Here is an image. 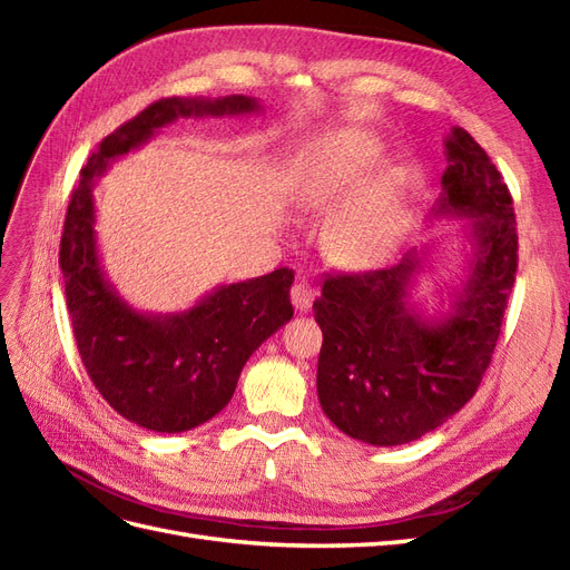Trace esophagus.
Segmentation results:
<instances>
[{
  "mask_svg": "<svg viewBox=\"0 0 570 570\" xmlns=\"http://www.w3.org/2000/svg\"><path fill=\"white\" fill-rule=\"evenodd\" d=\"M314 302V287L306 278H299L295 285H292V304H295L297 312H308Z\"/></svg>",
  "mask_w": 570,
  "mask_h": 570,
  "instance_id": "34e87169",
  "label": "esophagus"
}]
</instances>
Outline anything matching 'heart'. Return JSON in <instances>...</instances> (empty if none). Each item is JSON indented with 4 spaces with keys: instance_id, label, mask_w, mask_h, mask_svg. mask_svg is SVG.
Here are the masks:
<instances>
[{
    "instance_id": "obj_1",
    "label": "heart",
    "mask_w": 570,
    "mask_h": 570,
    "mask_svg": "<svg viewBox=\"0 0 570 570\" xmlns=\"http://www.w3.org/2000/svg\"><path fill=\"white\" fill-rule=\"evenodd\" d=\"M381 159V145L366 135L342 132L308 149L297 168L295 189L314 209H335L327 254L342 266L381 262L404 230V204L394 180L360 183Z\"/></svg>"
}]
</instances>
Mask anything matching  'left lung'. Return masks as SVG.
I'll return each instance as SVG.
<instances>
[{
  "label": "left lung",
  "instance_id": "1",
  "mask_svg": "<svg viewBox=\"0 0 570 570\" xmlns=\"http://www.w3.org/2000/svg\"><path fill=\"white\" fill-rule=\"evenodd\" d=\"M438 214L473 220V268L456 314L428 325L406 308L416 254L381 271L327 273L314 316L323 331L318 400L344 435L375 446L419 440L471 400L490 368L519 268L509 187L463 128L446 137Z\"/></svg>",
  "mask_w": 570,
  "mask_h": 570
}]
</instances>
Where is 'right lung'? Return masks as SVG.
<instances>
[{"mask_svg": "<svg viewBox=\"0 0 570 570\" xmlns=\"http://www.w3.org/2000/svg\"><path fill=\"white\" fill-rule=\"evenodd\" d=\"M256 109V99L243 95L154 101L97 145L68 202L59 266L85 371L120 416L154 433H183L214 419L230 402L252 352L295 314L289 302L295 273L278 268L262 278L223 285L178 316L137 314L101 275L92 180L111 159L142 145L178 116Z\"/></svg>", "mask_w": 570, "mask_h": 570, "instance_id": "right-lung-1", "label": "right lung"}]
</instances>
